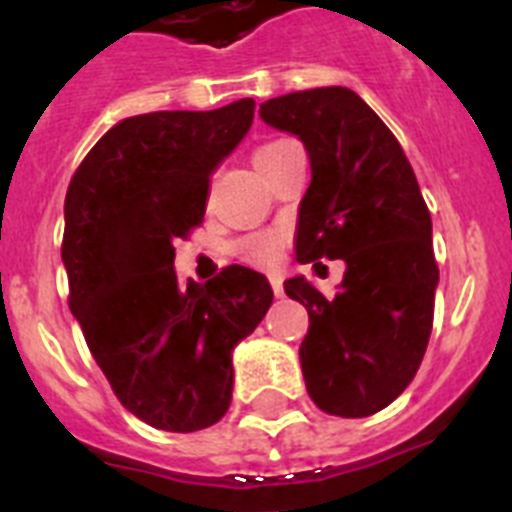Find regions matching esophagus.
<instances>
[{
  "instance_id": "obj_1",
  "label": "esophagus",
  "mask_w": 512,
  "mask_h": 512,
  "mask_svg": "<svg viewBox=\"0 0 512 512\" xmlns=\"http://www.w3.org/2000/svg\"><path fill=\"white\" fill-rule=\"evenodd\" d=\"M269 282H271V289H274V295H277V297H282V295H284L282 277H279V274H271V277H269Z\"/></svg>"
}]
</instances>
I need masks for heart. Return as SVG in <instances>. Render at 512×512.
Here are the masks:
<instances>
[{"mask_svg":"<svg viewBox=\"0 0 512 512\" xmlns=\"http://www.w3.org/2000/svg\"><path fill=\"white\" fill-rule=\"evenodd\" d=\"M287 143L289 140H271V143H264L259 151L253 153L256 169H261V166H264L271 156H277V153L282 151ZM241 251H243V256L251 261V264H259V266L274 264V259H277V251H279V235L277 233L253 235V238H248V241L243 243Z\"/></svg>","mask_w":512,"mask_h":512,"instance_id":"obj_1","label":"heart"}]
</instances>
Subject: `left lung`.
<instances>
[{
    "mask_svg": "<svg viewBox=\"0 0 512 512\" xmlns=\"http://www.w3.org/2000/svg\"><path fill=\"white\" fill-rule=\"evenodd\" d=\"M259 115L297 135L310 156L297 261L346 264L330 300L305 277L284 282L310 315L300 346L307 392L323 413L366 418L405 392L431 338V212L392 130L351 89L284 94L261 104Z\"/></svg>",
    "mask_w": 512,
    "mask_h": 512,
    "instance_id": "1",
    "label": "left lung"
}]
</instances>
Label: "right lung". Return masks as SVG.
<instances>
[{"mask_svg":"<svg viewBox=\"0 0 512 512\" xmlns=\"http://www.w3.org/2000/svg\"><path fill=\"white\" fill-rule=\"evenodd\" d=\"M253 107L125 117L66 192L69 307L117 400L158 431H202L228 413L233 348L274 300L248 266L187 287L174 271V241L202 223L212 171L246 138Z\"/></svg>","mask_w":512,"mask_h":512,"instance_id":"add662e5","label":"right lung"}]
</instances>
